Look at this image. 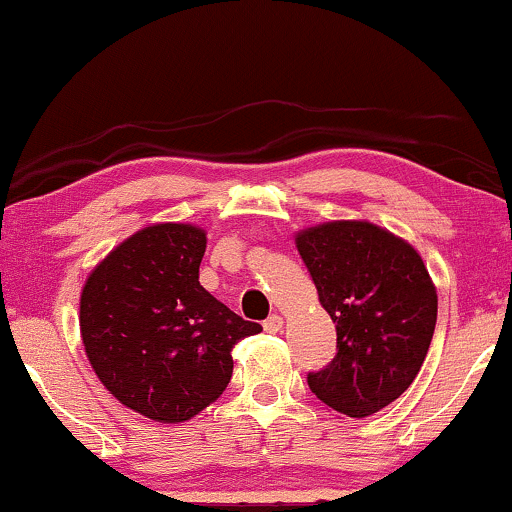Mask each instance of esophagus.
<instances>
[{"instance_id": "1", "label": "esophagus", "mask_w": 512, "mask_h": 512, "mask_svg": "<svg viewBox=\"0 0 512 512\" xmlns=\"http://www.w3.org/2000/svg\"><path fill=\"white\" fill-rule=\"evenodd\" d=\"M281 329H283V317L281 315H272L267 319V322H264V331H267V334H279Z\"/></svg>"}]
</instances>
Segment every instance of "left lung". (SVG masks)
Returning <instances> with one entry per match:
<instances>
[{
  "mask_svg": "<svg viewBox=\"0 0 512 512\" xmlns=\"http://www.w3.org/2000/svg\"><path fill=\"white\" fill-rule=\"evenodd\" d=\"M295 248L336 324L338 353L307 384L338 415H374L427 357L439 310L432 276L408 240L372 221H324L295 233Z\"/></svg>",
  "mask_w": 512,
  "mask_h": 512,
  "instance_id": "obj_1",
  "label": "left lung"
}]
</instances>
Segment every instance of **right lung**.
<instances>
[{
    "mask_svg": "<svg viewBox=\"0 0 512 512\" xmlns=\"http://www.w3.org/2000/svg\"><path fill=\"white\" fill-rule=\"evenodd\" d=\"M205 229L152 224L92 269L80 338L97 379L147 420L178 424L212 405L233 374L231 350L260 334L200 286Z\"/></svg>",
    "mask_w": 512,
    "mask_h": 512,
    "instance_id": "add662e5",
    "label": "right lung"
}]
</instances>
